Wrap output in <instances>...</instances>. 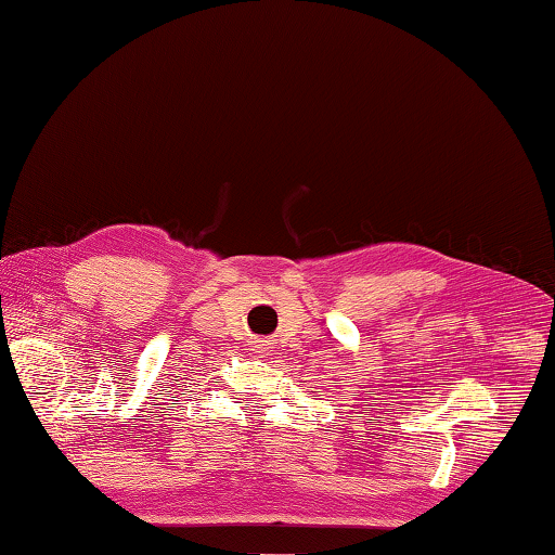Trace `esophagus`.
<instances>
[{"mask_svg":"<svg viewBox=\"0 0 555 555\" xmlns=\"http://www.w3.org/2000/svg\"><path fill=\"white\" fill-rule=\"evenodd\" d=\"M269 349H271V341L269 339H255V349H251V351H257L259 357H264Z\"/></svg>","mask_w":555,"mask_h":555,"instance_id":"34e87169","label":"esophagus"}]
</instances>
